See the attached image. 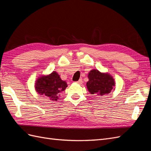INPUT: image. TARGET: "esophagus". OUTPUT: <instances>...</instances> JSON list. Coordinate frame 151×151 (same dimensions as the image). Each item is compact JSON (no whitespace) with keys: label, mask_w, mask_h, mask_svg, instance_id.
<instances>
[{"label":"esophagus","mask_w":151,"mask_h":151,"mask_svg":"<svg viewBox=\"0 0 151 151\" xmlns=\"http://www.w3.org/2000/svg\"><path fill=\"white\" fill-rule=\"evenodd\" d=\"M76 83H77V84H81L82 83H83V81H82V79H80L78 81H77Z\"/></svg>","instance_id":"1"}]
</instances>
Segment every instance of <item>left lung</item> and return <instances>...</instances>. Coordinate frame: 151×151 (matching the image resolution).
I'll return each instance as SVG.
<instances>
[{
	"mask_svg": "<svg viewBox=\"0 0 151 151\" xmlns=\"http://www.w3.org/2000/svg\"><path fill=\"white\" fill-rule=\"evenodd\" d=\"M89 81L87 82V89L91 94L98 96L108 94L114 91L115 79L108 73L101 72L97 69L91 70L88 74Z\"/></svg>",
	"mask_w": 151,
	"mask_h": 151,
	"instance_id": "obj_1",
	"label": "left lung"
}]
</instances>
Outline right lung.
Segmentation results:
<instances>
[{
	"mask_svg": "<svg viewBox=\"0 0 151 151\" xmlns=\"http://www.w3.org/2000/svg\"><path fill=\"white\" fill-rule=\"evenodd\" d=\"M35 90L40 95L49 98L52 101H57L60 93L65 91L67 84L61 79L60 76L55 71L48 75H42L36 79Z\"/></svg>",
	"mask_w": 151,
	"mask_h": 151,
	"instance_id": "obj_1",
	"label": "right lung"
}]
</instances>
